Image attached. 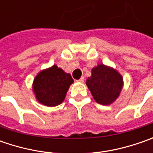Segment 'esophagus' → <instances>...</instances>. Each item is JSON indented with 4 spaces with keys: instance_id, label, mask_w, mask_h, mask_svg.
Returning <instances> with one entry per match:
<instances>
[{
    "instance_id": "obj_1",
    "label": "esophagus",
    "mask_w": 153,
    "mask_h": 153,
    "mask_svg": "<svg viewBox=\"0 0 153 153\" xmlns=\"http://www.w3.org/2000/svg\"><path fill=\"white\" fill-rule=\"evenodd\" d=\"M78 82H84V77H83V76H82V77L78 80Z\"/></svg>"
}]
</instances>
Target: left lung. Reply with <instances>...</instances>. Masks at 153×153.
<instances>
[{
	"mask_svg": "<svg viewBox=\"0 0 153 153\" xmlns=\"http://www.w3.org/2000/svg\"><path fill=\"white\" fill-rule=\"evenodd\" d=\"M86 84L94 99L100 105H110L118 97L123 88V78L117 71L99 65L92 70Z\"/></svg>",
	"mask_w": 153,
	"mask_h": 153,
	"instance_id": "8db88e82",
	"label": "left lung"
}]
</instances>
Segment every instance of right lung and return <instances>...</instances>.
Segmentation results:
<instances>
[{"label": "right lung", "instance_id": "obj_1", "mask_svg": "<svg viewBox=\"0 0 153 153\" xmlns=\"http://www.w3.org/2000/svg\"><path fill=\"white\" fill-rule=\"evenodd\" d=\"M73 79L56 65L41 71L34 80L33 89L39 102L47 106L59 105L65 97Z\"/></svg>", "mask_w": 153, "mask_h": 153}]
</instances>
